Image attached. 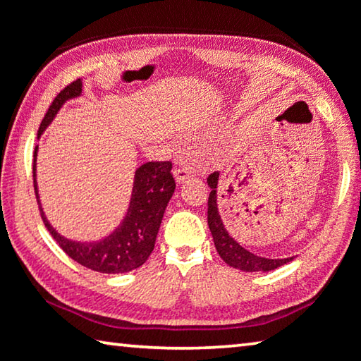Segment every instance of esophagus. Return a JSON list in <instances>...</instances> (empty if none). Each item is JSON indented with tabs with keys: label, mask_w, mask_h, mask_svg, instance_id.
<instances>
[{
	"label": "esophagus",
	"mask_w": 361,
	"mask_h": 361,
	"mask_svg": "<svg viewBox=\"0 0 361 361\" xmlns=\"http://www.w3.org/2000/svg\"><path fill=\"white\" fill-rule=\"evenodd\" d=\"M192 175H194V170L188 164H181V165H178V167L175 169V178H176V181H178V183L188 180Z\"/></svg>",
	"instance_id": "1"
}]
</instances>
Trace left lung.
<instances>
[{
  "mask_svg": "<svg viewBox=\"0 0 361 361\" xmlns=\"http://www.w3.org/2000/svg\"><path fill=\"white\" fill-rule=\"evenodd\" d=\"M219 171H214V173H210L207 178L209 186L212 188L207 202V221L212 236H214L216 252L220 254L221 259L230 267L238 268V270L243 271H271L274 268L281 267L284 263L293 260L294 257H289V259H265V257L249 252V250L244 249L241 244L234 241L230 236V233H228L225 230V226H223L219 209H216V185H219Z\"/></svg>",
  "mask_w": 361,
  "mask_h": 361,
  "instance_id": "8db88e82",
  "label": "left lung"
}]
</instances>
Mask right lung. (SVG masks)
<instances>
[{"instance_id": "obj_1", "label": "right lung", "mask_w": 361, "mask_h": 361, "mask_svg": "<svg viewBox=\"0 0 361 361\" xmlns=\"http://www.w3.org/2000/svg\"><path fill=\"white\" fill-rule=\"evenodd\" d=\"M80 93H82V80L80 78L68 83L64 90H61V93L51 102L48 112L44 114L42 123H39L38 135H42V131L48 127V123L54 118L61 106ZM33 156L37 157V147ZM33 186H35V196L38 201L35 160H33ZM175 188L176 183L173 173H171L170 160L142 164L136 170L133 194H131L127 216H125L118 230L101 243L68 241L51 228L42 209L39 212H42V219L51 236L56 239L59 247L71 259L90 268V270L99 273H127L135 270V268H140L149 259L154 244H156L165 207H167Z\"/></svg>"}]
</instances>
